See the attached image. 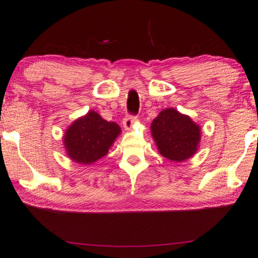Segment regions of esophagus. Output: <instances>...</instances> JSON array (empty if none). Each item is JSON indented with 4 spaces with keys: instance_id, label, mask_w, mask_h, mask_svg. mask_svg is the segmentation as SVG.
Here are the masks:
<instances>
[{
    "instance_id": "1",
    "label": "esophagus",
    "mask_w": 258,
    "mask_h": 258,
    "mask_svg": "<svg viewBox=\"0 0 258 258\" xmlns=\"http://www.w3.org/2000/svg\"><path fill=\"white\" fill-rule=\"evenodd\" d=\"M137 122V117L136 116H132V115H128V116H125L123 118V126H124L125 130H132L133 125L135 124Z\"/></svg>"
}]
</instances>
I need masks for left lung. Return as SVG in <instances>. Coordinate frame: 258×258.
I'll return each instance as SVG.
<instances>
[{
    "mask_svg": "<svg viewBox=\"0 0 258 258\" xmlns=\"http://www.w3.org/2000/svg\"><path fill=\"white\" fill-rule=\"evenodd\" d=\"M151 134L159 154L172 162H184L198 151L200 126L192 118L167 108L151 123Z\"/></svg>",
    "mask_w": 258,
    "mask_h": 258,
    "instance_id": "obj_1",
    "label": "left lung"
}]
</instances>
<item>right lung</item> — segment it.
I'll return each instance as SVG.
<instances>
[{"instance_id":"obj_1","label":"right lung","mask_w":258,"mask_h":258,"mask_svg":"<svg viewBox=\"0 0 258 258\" xmlns=\"http://www.w3.org/2000/svg\"><path fill=\"white\" fill-rule=\"evenodd\" d=\"M121 128L115 122H108L94 110H89L71 124L64 135L67 155L78 164L95 163L108 154Z\"/></svg>"}]
</instances>
